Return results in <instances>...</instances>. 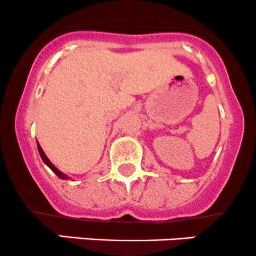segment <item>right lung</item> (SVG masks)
Instances as JSON below:
<instances>
[{
	"label": "right lung",
	"mask_w": 256,
	"mask_h": 256,
	"mask_svg": "<svg viewBox=\"0 0 256 256\" xmlns=\"http://www.w3.org/2000/svg\"><path fill=\"white\" fill-rule=\"evenodd\" d=\"M37 146H38V152H40V156H41L42 160H43V162H44V163H46V164H47V166H50V169H52V172H53V173H56V176H60V178H62V179H66V178H67V176H64V174H63V173H60V170H58V169H57V168H56V166H53V164H52V163H50V159H48V158H47V156H46V154H44V153H43V150H42L41 146H40V144H38V143H37Z\"/></svg>",
	"instance_id": "1"
}]
</instances>
